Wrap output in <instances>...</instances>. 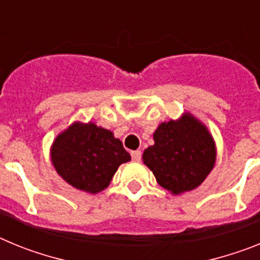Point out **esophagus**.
I'll return each mask as SVG.
<instances>
[{
    "label": "esophagus",
    "instance_id": "34e87169",
    "mask_svg": "<svg viewBox=\"0 0 260 260\" xmlns=\"http://www.w3.org/2000/svg\"><path fill=\"white\" fill-rule=\"evenodd\" d=\"M141 157H142L141 151H133L132 152L133 161H141Z\"/></svg>",
    "mask_w": 260,
    "mask_h": 260
}]
</instances>
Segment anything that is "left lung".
I'll return each mask as SVG.
<instances>
[{"label": "left lung", "mask_w": 260, "mask_h": 260, "mask_svg": "<svg viewBox=\"0 0 260 260\" xmlns=\"http://www.w3.org/2000/svg\"><path fill=\"white\" fill-rule=\"evenodd\" d=\"M155 144L143 152V162L156 181L172 194L197 189L212 171L216 146L206 125L192 114L158 125Z\"/></svg>", "instance_id": "8db88e82"}]
</instances>
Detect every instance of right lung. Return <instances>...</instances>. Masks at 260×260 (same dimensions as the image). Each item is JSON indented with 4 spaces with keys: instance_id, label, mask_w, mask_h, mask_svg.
I'll use <instances>...</instances> for the list:
<instances>
[{
    "instance_id": "1",
    "label": "right lung",
    "mask_w": 260,
    "mask_h": 260,
    "mask_svg": "<svg viewBox=\"0 0 260 260\" xmlns=\"http://www.w3.org/2000/svg\"><path fill=\"white\" fill-rule=\"evenodd\" d=\"M50 158L69 185L98 194L109 186L119 165L132 157L112 132L92 122H74L54 139Z\"/></svg>"
}]
</instances>
